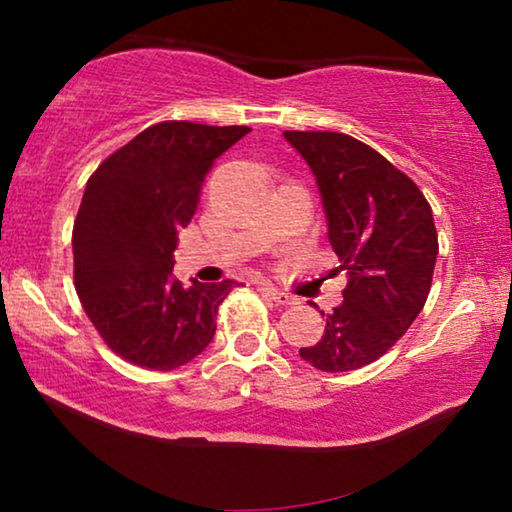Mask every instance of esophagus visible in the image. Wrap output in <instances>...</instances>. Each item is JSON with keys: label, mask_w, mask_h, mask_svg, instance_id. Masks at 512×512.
<instances>
[{"label": "esophagus", "mask_w": 512, "mask_h": 512, "mask_svg": "<svg viewBox=\"0 0 512 512\" xmlns=\"http://www.w3.org/2000/svg\"><path fill=\"white\" fill-rule=\"evenodd\" d=\"M258 289H261V291L265 293V296H270L272 300H275L277 305H296V298L289 296V293H286V291H279L277 286L261 282V284H258Z\"/></svg>", "instance_id": "obj_1"}]
</instances>
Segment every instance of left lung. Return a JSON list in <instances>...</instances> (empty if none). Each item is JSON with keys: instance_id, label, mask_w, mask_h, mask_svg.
I'll use <instances>...</instances> for the list:
<instances>
[{"instance_id": "8db88e82", "label": "left lung", "mask_w": 512, "mask_h": 512, "mask_svg": "<svg viewBox=\"0 0 512 512\" xmlns=\"http://www.w3.org/2000/svg\"><path fill=\"white\" fill-rule=\"evenodd\" d=\"M284 139L317 179L328 242L347 270L345 300L300 356L324 373H347L387 354L422 312L438 256L433 212L415 181L359 139L298 130Z\"/></svg>"}]
</instances>
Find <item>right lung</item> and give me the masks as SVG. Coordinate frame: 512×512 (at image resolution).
<instances>
[{
	"label": "right lung",
	"mask_w": 512,
	"mask_h": 512,
	"mask_svg": "<svg viewBox=\"0 0 512 512\" xmlns=\"http://www.w3.org/2000/svg\"><path fill=\"white\" fill-rule=\"evenodd\" d=\"M247 132L151 125L88 179L72 233L74 286L104 342L139 368L174 370L214 338L216 312L237 282L181 286L174 249L214 160Z\"/></svg>",
	"instance_id": "obj_1"
}]
</instances>
